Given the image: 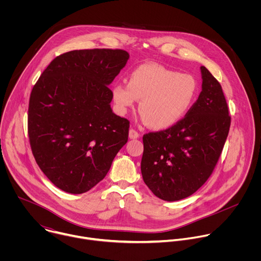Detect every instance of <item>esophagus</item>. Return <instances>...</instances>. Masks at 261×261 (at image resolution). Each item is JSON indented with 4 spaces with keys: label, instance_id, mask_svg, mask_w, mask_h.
<instances>
[{
    "label": "esophagus",
    "instance_id": "esophagus-1",
    "mask_svg": "<svg viewBox=\"0 0 261 261\" xmlns=\"http://www.w3.org/2000/svg\"><path fill=\"white\" fill-rule=\"evenodd\" d=\"M129 137H130V138H132V139H134V138H138V137H139V133H138V131H136L135 129L131 128V129L129 130Z\"/></svg>",
    "mask_w": 261,
    "mask_h": 261
}]
</instances>
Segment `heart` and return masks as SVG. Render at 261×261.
Returning <instances> with one entry per match:
<instances>
[{
	"instance_id": "b5f03b06",
	"label": "heart",
	"mask_w": 261,
	"mask_h": 261,
	"mask_svg": "<svg viewBox=\"0 0 261 261\" xmlns=\"http://www.w3.org/2000/svg\"><path fill=\"white\" fill-rule=\"evenodd\" d=\"M199 92L197 80L157 64L135 68L127 84L113 88V98L121 114L141 100L139 111L148 126L163 130L181 121L193 107Z\"/></svg>"
}]
</instances>
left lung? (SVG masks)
I'll use <instances>...</instances> for the list:
<instances>
[{"label":"left lung","mask_w":261,"mask_h":261,"mask_svg":"<svg viewBox=\"0 0 261 261\" xmlns=\"http://www.w3.org/2000/svg\"><path fill=\"white\" fill-rule=\"evenodd\" d=\"M202 90L174 126L143 135L141 174L160 199L175 201L196 192L213 173L231 118L220 83L201 66Z\"/></svg>","instance_id":"left-lung-1"}]
</instances>
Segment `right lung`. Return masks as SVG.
<instances>
[{"mask_svg": "<svg viewBox=\"0 0 261 261\" xmlns=\"http://www.w3.org/2000/svg\"><path fill=\"white\" fill-rule=\"evenodd\" d=\"M123 49L72 50L54 59L31 92L28 134L34 158L61 190L82 194L108 172L128 141L130 122L113 113Z\"/></svg>", "mask_w": 261, "mask_h": 261, "instance_id": "obj_1", "label": "right lung"}]
</instances>
